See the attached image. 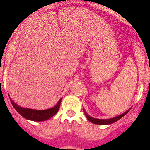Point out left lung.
<instances>
[{"mask_svg":"<svg viewBox=\"0 0 150 150\" xmlns=\"http://www.w3.org/2000/svg\"><path fill=\"white\" fill-rule=\"evenodd\" d=\"M129 110H130V109H129ZM129 110H128V111H126V112L123 113V114L119 115V116H116V117L113 118V119H95V118H93V117H91V116H88V115L87 114V113H86L85 111H84V113H85V115H86V118H87V119L90 121H91V122L93 123V124H100V125H103V124H113V123H114L115 121L119 120V119H121V118H122L123 116H125V115L129 112Z\"/></svg>","mask_w":150,"mask_h":150,"instance_id":"8db88e82","label":"left lung"}]
</instances>
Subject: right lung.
<instances>
[{
  "instance_id": "obj_1",
  "label": "right lung",
  "mask_w": 150,
  "mask_h": 150,
  "mask_svg": "<svg viewBox=\"0 0 150 150\" xmlns=\"http://www.w3.org/2000/svg\"><path fill=\"white\" fill-rule=\"evenodd\" d=\"M10 100L11 103L13 108L23 118L34 121H42L50 119V118L52 117L53 116H54L57 113L59 106H60V103L61 100H62V98L59 100V102H58L57 104L54 107L50 108V109L44 110V111L21 108L19 105H18L17 104L14 103L11 99H10Z\"/></svg>"
}]
</instances>
